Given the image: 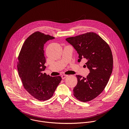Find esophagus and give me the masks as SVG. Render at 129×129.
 <instances>
[{"mask_svg":"<svg viewBox=\"0 0 129 129\" xmlns=\"http://www.w3.org/2000/svg\"><path fill=\"white\" fill-rule=\"evenodd\" d=\"M68 77V75H63L62 76H61V77H62V79H63V80H64V79H65L66 77Z\"/></svg>","mask_w":129,"mask_h":129,"instance_id":"1","label":"esophagus"}]
</instances>
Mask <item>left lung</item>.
Segmentation results:
<instances>
[{
    "label": "left lung",
    "mask_w": 129,
    "mask_h": 129,
    "mask_svg": "<svg viewBox=\"0 0 129 129\" xmlns=\"http://www.w3.org/2000/svg\"><path fill=\"white\" fill-rule=\"evenodd\" d=\"M79 54L78 62L86 59L85 67L90 70L86 78L76 75L78 83L73 89V95L83 102L93 100L106 87L113 69V56L109 45L93 32L67 38Z\"/></svg>",
    "instance_id": "left-lung-1"
}]
</instances>
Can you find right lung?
<instances>
[{"label":"right lung","mask_w":129,"mask_h":129,"mask_svg":"<svg viewBox=\"0 0 129 129\" xmlns=\"http://www.w3.org/2000/svg\"><path fill=\"white\" fill-rule=\"evenodd\" d=\"M54 38L36 31L25 41L18 56L17 69L24 89L35 99L44 101L50 99L62 80L43 73L46 66L44 46Z\"/></svg>","instance_id":"obj_1"}]
</instances>
